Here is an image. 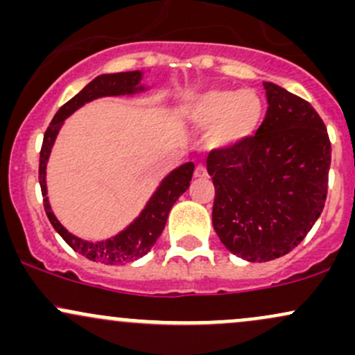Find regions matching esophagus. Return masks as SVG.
Wrapping results in <instances>:
<instances>
[{
  "label": "esophagus",
  "mask_w": 355,
  "mask_h": 355,
  "mask_svg": "<svg viewBox=\"0 0 355 355\" xmlns=\"http://www.w3.org/2000/svg\"><path fill=\"white\" fill-rule=\"evenodd\" d=\"M195 178H205L207 177V168L203 165H197V168H195Z\"/></svg>",
  "instance_id": "obj_1"
}]
</instances>
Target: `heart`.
<instances>
[{
	"instance_id": "1",
	"label": "heart",
	"mask_w": 355,
	"mask_h": 355,
	"mask_svg": "<svg viewBox=\"0 0 355 355\" xmlns=\"http://www.w3.org/2000/svg\"><path fill=\"white\" fill-rule=\"evenodd\" d=\"M178 116L193 128H209L205 144L215 152H229L259 128L263 103L254 89L209 88L183 96Z\"/></svg>"
}]
</instances>
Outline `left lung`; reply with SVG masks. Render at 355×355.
Instances as JSON below:
<instances>
[{
	"instance_id": "obj_1",
	"label": "left lung",
	"mask_w": 355,
	"mask_h": 355,
	"mask_svg": "<svg viewBox=\"0 0 355 355\" xmlns=\"http://www.w3.org/2000/svg\"><path fill=\"white\" fill-rule=\"evenodd\" d=\"M262 125L229 152H211V222L218 239L248 262H268L295 248L327 198L331 140L309 101L263 81Z\"/></svg>"
}]
</instances>
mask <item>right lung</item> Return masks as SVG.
Segmentation results:
<instances>
[{
    "label": "right lung",
    "instance_id": "obj_1",
    "mask_svg": "<svg viewBox=\"0 0 355 355\" xmlns=\"http://www.w3.org/2000/svg\"><path fill=\"white\" fill-rule=\"evenodd\" d=\"M140 80V71H123L100 75L93 81H89L78 95L67 101L53 116L50 126L44 132L42 152H40V185H42L44 211L50 218L53 229L58 232L61 239L73 250L87 257L88 260L101 262L105 266H123L130 260H137L148 254L150 248L153 247V243L157 242V239L165 229L166 218H168L173 203L190 187L195 165L189 162V164H183L166 175L145 205V209L141 210V214L125 230H121L115 237L101 240V242H88V240L78 239L76 235L70 234L51 211L50 202L46 197V164L61 125L73 112H76L88 101L101 98V96L133 95V93L144 92L145 87H141Z\"/></svg>",
    "mask_w": 355,
    "mask_h": 355
}]
</instances>
